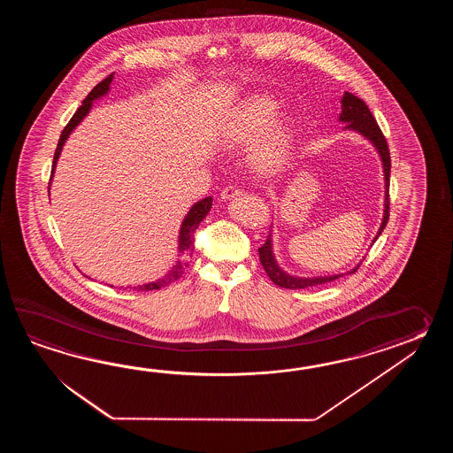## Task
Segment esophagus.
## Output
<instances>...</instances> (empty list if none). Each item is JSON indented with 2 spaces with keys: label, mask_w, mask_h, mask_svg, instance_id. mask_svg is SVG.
<instances>
[{
  "label": "esophagus",
  "mask_w": 453,
  "mask_h": 453,
  "mask_svg": "<svg viewBox=\"0 0 453 453\" xmlns=\"http://www.w3.org/2000/svg\"><path fill=\"white\" fill-rule=\"evenodd\" d=\"M240 194L241 189L238 186H226V188L223 189L222 193H220V197H222L223 201H230V199L238 197Z\"/></svg>",
  "instance_id": "obj_1"
}]
</instances>
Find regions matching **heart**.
Instances as JSON below:
<instances>
[{"instance_id": "obj_1", "label": "heart", "mask_w": 453, "mask_h": 453, "mask_svg": "<svg viewBox=\"0 0 453 453\" xmlns=\"http://www.w3.org/2000/svg\"><path fill=\"white\" fill-rule=\"evenodd\" d=\"M279 102L264 94L241 100L219 127V141L226 149L252 144L250 164L260 173H275L288 162L293 149V126L277 116Z\"/></svg>"}]
</instances>
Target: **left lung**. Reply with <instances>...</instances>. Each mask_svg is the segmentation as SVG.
I'll use <instances>...</instances> for the list:
<instances>
[{"instance_id": "8db88e82", "label": "left lung", "mask_w": 453, "mask_h": 453, "mask_svg": "<svg viewBox=\"0 0 453 453\" xmlns=\"http://www.w3.org/2000/svg\"><path fill=\"white\" fill-rule=\"evenodd\" d=\"M342 123H347L345 129L348 131H355L357 134L363 135L367 139L371 144L374 145L377 154L380 157L382 162V170H384V183H385V196H384V215H382V223L377 230V234L372 240V244L376 242L377 238L380 236V233L384 231L385 225L388 222V184H390V154H388V145L385 141L384 134L380 131V127L377 125L374 116L371 113V110L367 108L366 104L357 98V96L345 92L342 96V113L338 118ZM260 264L264 270L267 272L270 280L279 285L281 288L287 289H299L309 288V287H318L322 283H328L334 280L340 279L348 273L357 272L359 264L357 267L348 270L347 273H337V275H324V277H295L288 272L281 269L279 262L273 256V241H272V230L269 233V238L259 248Z\"/></svg>"}]
</instances>
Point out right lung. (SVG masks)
<instances>
[{
	"mask_svg": "<svg viewBox=\"0 0 453 453\" xmlns=\"http://www.w3.org/2000/svg\"><path fill=\"white\" fill-rule=\"evenodd\" d=\"M111 81H113V74L106 77L105 81H102L100 84H96V86L92 88V92L86 96V100L82 102V105L77 108L76 113L71 118V121L66 125V127L63 129V133L59 135L58 145H57V152H55V157H53L51 180H53V174H55V170H57V164H58V158L59 155H61V150H63V145L66 144V141H68L71 133H73L77 126L81 125V121L88 115V111H90V108L94 105V102L108 94ZM51 180H50V184H51ZM211 209H212V197H211V196L205 197L203 201H199V203H194L193 207L189 209V212L186 213L183 222H181L180 236H178V260L174 262L173 267L168 270L162 279L149 281V283H144V285H137V287H133V289H137V291H150V289L162 288L165 285L172 283V281L180 279V277L183 275L184 269L188 267V260L193 257L194 233H196L197 226L201 225L203 219L207 217V213L211 212ZM127 288H131V287H127Z\"/></svg>",
	"mask_w": 453,
	"mask_h": 453,
	"instance_id": "add662e5",
	"label": "right lung"
}]
</instances>
